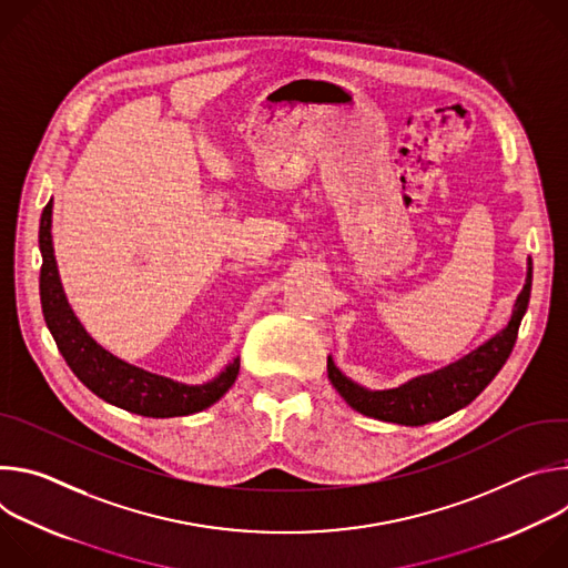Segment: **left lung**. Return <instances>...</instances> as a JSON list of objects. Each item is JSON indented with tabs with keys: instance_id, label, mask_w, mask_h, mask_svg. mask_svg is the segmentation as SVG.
<instances>
[{
	"instance_id": "1",
	"label": "left lung",
	"mask_w": 568,
	"mask_h": 568,
	"mask_svg": "<svg viewBox=\"0 0 568 568\" xmlns=\"http://www.w3.org/2000/svg\"><path fill=\"white\" fill-rule=\"evenodd\" d=\"M530 285H532V265L528 263V278L521 294L517 296L508 328L495 339H490L488 344H483L471 355L463 357L460 362L443 371L416 377L409 384L390 388V390H366L355 382H351L346 375H342V371L328 357V377L351 407L364 416H371L384 423L407 425V427H418V425L440 420L463 409L465 404H469L485 386L495 379V375L501 371V366L510 357L513 346L517 342L521 316L530 301Z\"/></svg>"
}]
</instances>
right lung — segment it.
<instances>
[{"label": "right lung", "mask_w": 568, "mask_h": 568, "mask_svg": "<svg viewBox=\"0 0 568 568\" xmlns=\"http://www.w3.org/2000/svg\"><path fill=\"white\" fill-rule=\"evenodd\" d=\"M40 301L47 328L51 331L67 366L94 395L130 414L145 418H175L211 407L231 388L240 373V359H233V364H229L213 382L186 386L125 364L85 333L71 312L60 285L51 245V202L44 206L40 217Z\"/></svg>", "instance_id": "1"}]
</instances>
